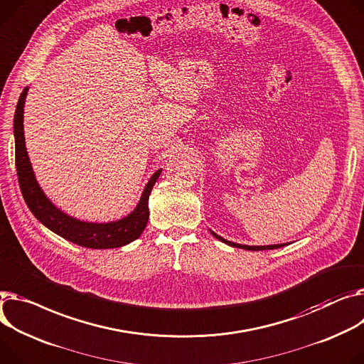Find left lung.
Here are the masks:
<instances>
[{
	"instance_id": "1",
	"label": "left lung",
	"mask_w": 364,
	"mask_h": 364,
	"mask_svg": "<svg viewBox=\"0 0 364 364\" xmlns=\"http://www.w3.org/2000/svg\"><path fill=\"white\" fill-rule=\"evenodd\" d=\"M210 234L215 237V238H218L220 241H223V243H225V245H228V246H231V247H237V249H245V250H274V249H279V247H284V246H287L288 243H281V245H269V246H247V245H238V243H232V241H228V240H225V238H223L221 235H218V234H215L213 231H210Z\"/></svg>"
}]
</instances>
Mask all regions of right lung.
Here are the masks:
<instances>
[{
    "label": "right lung",
    "mask_w": 364,
    "mask_h": 364,
    "mask_svg": "<svg viewBox=\"0 0 364 364\" xmlns=\"http://www.w3.org/2000/svg\"><path fill=\"white\" fill-rule=\"evenodd\" d=\"M29 87H24L14 114V143H16V168L17 178L24 202H26L31 212L36 220L43 224L48 230L58 234L60 237L71 241L77 246L87 249H115L123 247L136 238L140 237L143 230L146 228L149 220V195L154 184L162 173V168L156 169L144 186L143 193L137 206L124 218L111 223H89L73 218L64 210L58 209L50 199L46 198L41 188L33 168L26 151V141H24L23 130V112L24 102H26Z\"/></svg>",
    "instance_id": "1"
}]
</instances>
